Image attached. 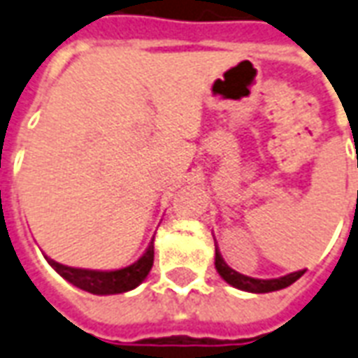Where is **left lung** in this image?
Here are the masks:
<instances>
[{
  "label": "left lung",
  "instance_id": "8db88e82",
  "mask_svg": "<svg viewBox=\"0 0 358 358\" xmlns=\"http://www.w3.org/2000/svg\"><path fill=\"white\" fill-rule=\"evenodd\" d=\"M215 268L219 271V275L228 285H232L236 289H241V291L247 292H271V291H279V289H285L296 281L298 278H302L303 270L300 271H292V273H287L283 278L278 279H257V278H247L243 273H238L234 271L230 266H227V262L222 260L219 252H215Z\"/></svg>",
  "mask_w": 358,
  "mask_h": 358
}]
</instances>
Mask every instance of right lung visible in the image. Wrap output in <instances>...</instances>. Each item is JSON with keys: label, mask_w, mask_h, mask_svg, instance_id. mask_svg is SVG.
<instances>
[{"label": "right lung", "mask_w": 358, "mask_h": 358, "mask_svg": "<svg viewBox=\"0 0 358 358\" xmlns=\"http://www.w3.org/2000/svg\"><path fill=\"white\" fill-rule=\"evenodd\" d=\"M152 260H155V245L150 241L143 257H139V260H136L134 264L120 268V270L101 271L71 268V266H64L52 259H48V264L52 266L66 281L79 287L83 291L92 292V294H118V292L136 289L149 275Z\"/></svg>", "instance_id": "add662e5"}]
</instances>
